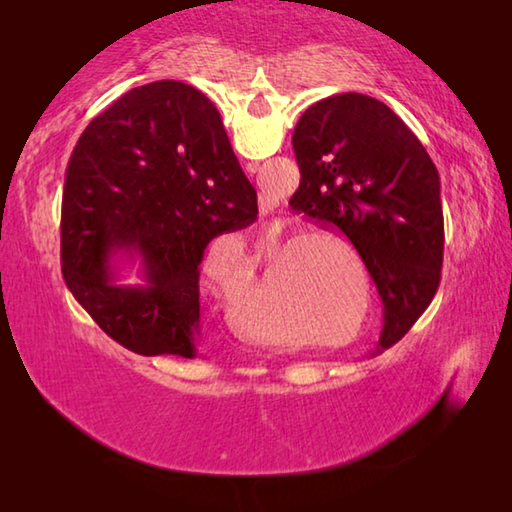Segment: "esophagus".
Instances as JSON below:
<instances>
[{"mask_svg": "<svg viewBox=\"0 0 512 512\" xmlns=\"http://www.w3.org/2000/svg\"><path fill=\"white\" fill-rule=\"evenodd\" d=\"M262 212H264V205H262Z\"/></svg>", "mask_w": 512, "mask_h": 512, "instance_id": "34e87169", "label": "esophagus"}]
</instances>
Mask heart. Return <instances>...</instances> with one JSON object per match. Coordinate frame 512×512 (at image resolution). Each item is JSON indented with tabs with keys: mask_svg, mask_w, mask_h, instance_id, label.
<instances>
[{
	"mask_svg": "<svg viewBox=\"0 0 512 512\" xmlns=\"http://www.w3.org/2000/svg\"><path fill=\"white\" fill-rule=\"evenodd\" d=\"M289 248L293 255H302V253H307V250H309V255L316 253V250H311V248H341L343 253H348V250H345V246H341V241L336 237L307 235V237H291V239L277 241V244L271 246V255L280 257L284 250H289Z\"/></svg>",
	"mask_w": 512,
	"mask_h": 512,
	"instance_id": "b5f03b06",
	"label": "heart"
}]
</instances>
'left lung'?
<instances>
[{
	"label": "left lung",
	"instance_id": "left-lung-1",
	"mask_svg": "<svg viewBox=\"0 0 512 512\" xmlns=\"http://www.w3.org/2000/svg\"><path fill=\"white\" fill-rule=\"evenodd\" d=\"M293 151L300 187L291 210L352 241L384 305L379 345L391 348L440 284L445 223L436 164L386 103L359 92L309 106Z\"/></svg>",
	"mask_w": 512,
	"mask_h": 512
}]
</instances>
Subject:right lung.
<instances>
[{
    "instance_id": "right-lung-1",
    "label": "right lung",
    "mask_w": 512,
    "mask_h": 512,
    "mask_svg": "<svg viewBox=\"0 0 512 512\" xmlns=\"http://www.w3.org/2000/svg\"><path fill=\"white\" fill-rule=\"evenodd\" d=\"M257 221V192L201 90L155 81L94 117L67 164L60 268L112 341L196 357L198 264L214 237ZM143 257L144 288L112 285L111 257Z\"/></svg>"
}]
</instances>
